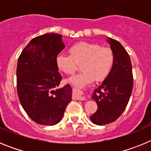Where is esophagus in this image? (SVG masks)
<instances>
[{
	"instance_id": "1",
	"label": "esophagus",
	"mask_w": 151,
	"mask_h": 151,
	"mask_svg": "<svg viewBox=\"0 0 151 151\" xmlns=\"http://www.w3.org/2000/svg\"><path fill=\"white\" fill-rule=\"evenodd\" d=\"M73 98L75 100H79V101H83L85 100V94L82 91L78 90V89H73Z\"/></svg>"
}]
</instances>
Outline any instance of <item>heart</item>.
Returning a JSON list of instances; mask_svg holds the SVG:
<instances>
[{"label": "heart", "instance_id": "heart-1", "mask_svg": "<svg viewBox=\"0 0 151 151\" xmlns=\"http://www.w3.org/2000/svg\"><path fill=\"white\" fill-rule=\"evenodd\" d=\"M69 55L60 54L56 57L57 68L65 74H73L76 63H81V73L68 79L76 87L82 88L93 82H102L110 74L114 55L110 48L97 44L81 41L69 48Z\"/></svg>", "mask_w": 151, "mask_h": 151}]
</instances>
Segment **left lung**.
Masks as SVG:
<instances>
[{"label": "left lung", "instance_id": "1", "mask_svg": "<svg viewBox=\"0 0 151 151\" xmlns=\"http://www.w3.org/2000/svg\"><path fill=\"white\" fill-rule=\"evenodd\" d=\"M106 41L114 55V62L110 74L92 95L98 108L90 119L98 125L111 123L120 116L133 88L132 66L127 51L119 41L110 38Z\"/></svg>", "mask_w": 151, "mask_h": 151}]
</instances>
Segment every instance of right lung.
I'll list each match as a JSON object with an SVG mask.
<instances>
[{"label": "right lung", "instance_id": "1", "mask_svg": "<svg viewBox=\"0 0 151 151\" xmlns=\"http://www.w3.org/2000/svg\"><path fill=\"white\" fill-rule=\"evenodd\" d=\"M64 47L61 35L47 33L31 40L18 59L19 101L28 116L40 125H54L60 122L72 100L70 85L59 88L62 76L56 57Z\"/></svg>", "mask_w": 151, "mask_h": 151}]
</instances>
